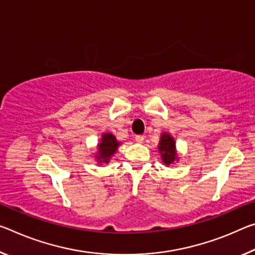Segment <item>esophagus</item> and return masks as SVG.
<instances>
[{
  "label": "esophagus",
  "instance_id": "esophagus-1",
  "mask_svg": "<svg viewBox=\"0 0 255 255\" xmlns=\"http://www.w3.org/2000/svg\"><path fill=\"white\" fill-rule=\"evenodd\" d=\"M135 140L137 143H143L144 142V136H142V135H137L136 137H135Z\"/></svg>",
  "mask_w": 255,
  "mask_h": 255
}]
</instances>
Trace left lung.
Here are the masks:
<instances>
[{
    "instance_id": "1",
    "label": "left lung",
    "mask_w": 255,
    "mask_h": 255,
    "mask_svg": "<svg viewBox=\"0 0 255 255\" xmlns=\"http://www.w3.org/2000/svg\"><path fill=\"white\" fill-rule=\"evenodd\" d=\"M157 149H159L161 160L165 165H170L179 161L178 152L176 148V140L169 132L164 131L161 134Z\"/></svg>"
}]
</instances>
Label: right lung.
Masks as SVG:
<instances>
[{"mask_svg":"<svg viewBox=\"0 0 255 255\" xmlns=\"http://www.w3.org/2000/svg\"><path fill=\"white\" fill-rule=\"evenodd\" d=\"M121 143L116 138V136L112 132H103L101 135V138L98 143V152L95 153V160L98 164L109 163L110 162L111 157L116 154L118 151Z\"/></svg>","mask_w":255,"mask_h":255,"instance_id":"obj_1","label":"right lung"}]
</instances>
